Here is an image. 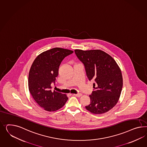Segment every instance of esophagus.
Returning <instances> with one entry per match:
<instances>
[{"label": "esophagus", "mask_w": 147, "mask_h": 147, "mask_svg": "<svg viewBox=\"0 0 147 147\" xmlns=\"http://www.w3.org/2000/svg\"><path fill=\"white\" fill-rule=\"evenodd\" d=\"M75 96H77V97H80V96H82V93H77V94H74Z\"/></svg>", "instance_id": "34e87169"}]
</instances>
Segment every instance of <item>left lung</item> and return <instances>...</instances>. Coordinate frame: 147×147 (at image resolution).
<instances>
[{
    "label": "left lung",
    "mask_w": 147,
    "mask_h": 147,
    "mask_svg": "<svg viewBox=\"0 0 147 147\" xmlns=\"http://www.w3.org/2000/svg\"><path fill=\"white\" fill-rule=\"evenodd\" d=\"M84 64L89 80H94L91 103L85 106L91 113H105L117 104L121 92L123 79L117 62L109 55L101 50H75Z\"/></svg>",
    "instance_id": "8db88e82"
}]
</instances>
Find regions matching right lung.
I'll list each match as a JSON object with an SVG mask.
<instances>
[{"label":"right lung","instance_id":"1","mask_svg":"<svg viewBox=\"0 0 147 147\" xmlns=\"http://www.w3.org/2000/svg\"><path fill=\"white\" fill-rule=\"evenodd\" d=\"M74 51L54 48L38 55L34 61L28 75V88L34 100L49 112L62 108L67 101L66 94L51 91V84L55 83L59 65L66 56Z\"/></svg>","mask_w":147,"mask_h":147}]
</instances>
